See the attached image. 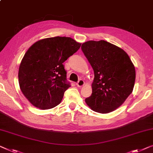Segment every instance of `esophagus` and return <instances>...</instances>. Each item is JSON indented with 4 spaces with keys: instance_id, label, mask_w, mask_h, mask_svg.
Masks as SVG:
<instances>
[{
    "instance_id": "34e87169",
    "label": "esophagus",
    "mask_w": 153,
    "mask_h": 153,
    "mask_svg": "<svg viewBox=\"0 0 153 153\" xmlns=\"http://www.w3.org/2000/svg\"><path fill=\"white\" fill-rule=\"evenodd\" d=\"M83 85H84V81L83 79H80V80L76 83V85L78 86V87H81V86H83Z\"/></svg>"
}]
</instances>
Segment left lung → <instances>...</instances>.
Segmentation results:
<instances>
[{
	"instance_id": "left-lung-1",
	"label": "left lung",
	"mask_w": 153,
	"mask_h": 153,
	"mask_svg": "<svg viewBox=\"0 0 153 153\" xmlns=\"http://www.w3.org/2000/svg\"><path fill=\"white\" fill-rule=\"evenodd\" d=\"M81 50L94 74L92 93L85 103L99 113L114 111L133 90L136 76L133 63L124 50L103 40L85 42Z\"/></svg>"
}]
</instances>
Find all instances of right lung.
Wrapping results in <instances>:
<instances>
[{
    "label": "right lung",
    "instance_id": "obj_1",
    "mask_svg": "<svg viewBox=\"0 0 153 153\" xmlns=\"http://www.w3.org/2000/svg\"><path fill=\"white\" fill-rule=\"evenodd\" d=\"M81 45L70 37L56 36L40 40L29 48L20 64L19 82L33 105L46 110L61 103L71 86L63 63Z\"/></svg>",
    "mask_w": 153,
    "mask_h": 153
}]
</instances>
